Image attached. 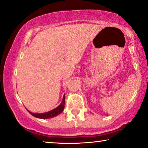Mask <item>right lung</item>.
Here are the masks:
<instances>
[{
	"label": "right lung",
	"instance_id": "right-lung-1",
	"mask_svg": "<svg viewBox=\"0 0 148 148\" xmlns=\"http://www.w3.org/2000/svg\"><path fill=\"white\" fill-rule=\"evenodd\" d=\"M64 105H65V98L64 96L63 97V100L61 104L55 108L54 110H51V111L46 112V113H43V114H34L32 113V112L28 111L29 113L31 114L32 116L36 117V118H41V119H47V118H53V117L56 116L58 114H60L63 111L64 108Z\"/></svg>",
	"mask_w": 148,
	"mask_h": 148
}]
</instances>
